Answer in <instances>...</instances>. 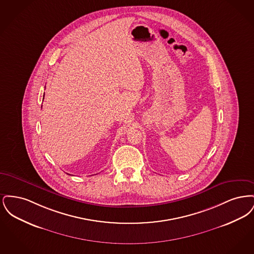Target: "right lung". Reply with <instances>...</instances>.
Segmentation results:
<instances>
[{"label": "right lung", "mask_w": 254, "mask_h": 254, "mask_svg": "<svg viewBox=\"0 0 254 254\" xmlns=\"http://www.w3.org/2000/svg\"><path fill=\"white\" fill-rule=\"evenodd\" d=\"M44 95H45V94H44Z\"/></svg>", "instance_id": "1"}]
</instances>
